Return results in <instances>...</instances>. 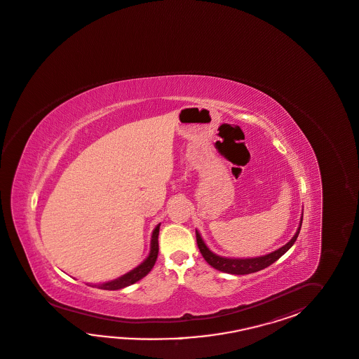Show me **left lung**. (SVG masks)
<instances>
[{
  "mask_svg": "<svg viewBox=\"0 0 359 359\" xmlns=\"http://www.w3.org/2000/svg\"><path fill=\"white\" fill-rule=\"evenodd\" d=\"M301 226H302V219H301V223H299V227H298L296 235L289 241L288 244H285L283 248L275 250L273 253L258 257V258H249V259H233V258L219 257L217 254H214L209 250V248L202 241L201 236L197 231H196V238H197V245H198V249L201 252L202 257L205 258L206 262L210 264L211 267L217 269L219 271L233 273V275H246V273L261 271L263 269L269 267L272 263L276 262L283 254L287 253L290 249V246L294 244V241L297 240Z\"/></svg>",
  "mask_w": 359,
  "mask_h": 359,
  "instance_id": "obj_1",
  "label": "left lung"
}]
</instances>
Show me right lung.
Listing matches in <instances>:
<instances>
[{"mask_svg":"<svg viewBox=\"0 0 359 359\" xmlns=\"http://www.w3.org/2000/svg\"><path fill=\"white\" fill-rule=\"evenodd\" d=\"M159 226L158 224L156 229L153 231V236H151V243H150V253L149 257L141 263L140 266H137L136 269H133L132 271L123 275L118 279L113 280V281H109L105 284H100V285H95L98 288L106 289V290H116V289H122L124 287H128L131 284H135L136 281L142 279L145 275H148L149 271L153 269L154 263L157 261L158 250H159V246H158V235H159Z\"/></svg>","mask_w":359,"mask_h":359,"instance_id":"add662e5","label":"right lung"}]
</instances>
